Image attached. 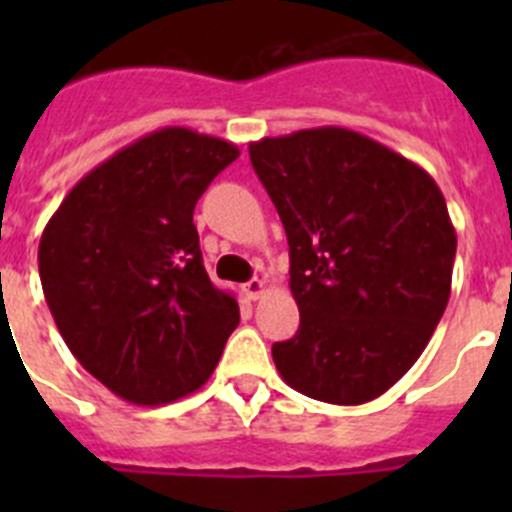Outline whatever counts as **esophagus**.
I'll list each match as a JSON object with an SVG mask.
<instances>
[{
	"label": "esophagus",
	"instance_id": "obj_1",
	"mask_svg": "<svg viewBox=\"0 0 512 512\" xmlns=\"http://www.w3.org/2000/svg\"><path fill=\"white\" fill-rule=\"evenodd\" d=\"M264 289H266L264 279H251V282L243 284V292H246L248 300H259V297L264 295Z\"/></svg>",
	"mask_w": 512,
	"mask_h": 512
}]
</instances>
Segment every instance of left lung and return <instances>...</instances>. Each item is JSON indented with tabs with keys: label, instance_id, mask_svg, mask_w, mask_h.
<instances>
[{
	"label": "left lung",
	"instance_id": "left-lung-1",
	"mask_svg": "<svg viewBox=\"0 0 512 512\" xmlns=\"http://www.w3.org/2000/svg\"><path fill=\"white\" fill-rule=\"evenodd\" d=\"M282 217L295 338L271 356L292 390L330 405L384 395L449 305L456 230L433 176L348 128L248 146Z\"/></svg>",
	"mask_w": 512,
	"mask_h": 512
}]
</instances>
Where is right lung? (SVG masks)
Masks as SVG:
<instances>
[{
  "mask_svg": "<svg viewBox=\"0 0 512 512\" xmlns=\"http://www.w3.org/2000/svg\"><path fill=\"white\" fill-rule=\"evenodd\" d=\"M241 151L189 128L143 135L89 171L40 235L51 315L84 369L135 405L192 395L241 315L202 266L194 205Z\"/></svg>",
  "mask_w": 512,
  "mask_h": 512,
  "instance_id": "1",
  "label": "right lung"
}]
</instances>
